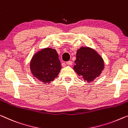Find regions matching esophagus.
I'll use <instances>...</instances> for the list:
<instances>
[{"label": "esophagus", "mask_w": 128, "mask_h": 128, "mask_svg": "<svg viewBox=\"0 0 128 128\" xmlns=\"http://www.w3.org/2000/svg\"><path fill=\"white\" fill-rule=\"evenodd\" d=\"M72 61H68L66 62V64H68V65L71 66V65H72Z\"/></svg>", "instance_id": "34e87169"}]
</instances>
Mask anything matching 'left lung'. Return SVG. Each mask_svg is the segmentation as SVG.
<instances>
[{
    "mask_svg": "<svg viewBox=\"0 0 128 128\" xmlns=\"http://www.w3.org/2000/svg\"><path fill=\"white\" fill-rule=\"evenodd\" d=\"M73 70L87 83L93 82L104 69L102 56L89 47H81L76 51Z\"/></svg>",
    "mask_w": 128,
    "mask_h": 128,
    "instance_id": "left-lung-1",
    "label": "left lung"
}]
</instances>
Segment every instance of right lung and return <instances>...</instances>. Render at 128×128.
Masks as SVG:
<instances>
[{"label":"right lung","mask_w":128,"mask_h":128,"mask_svg":"<svg viewBox=\"0 0 128 128\" xmlns=\"http://www.w3.org/2000/svg\"><path fill=\"white\" fill-rule=\"evenodd\" d=\"M56 49L46 48L33 55L30 63L31 73L44 84L50 83L58 76L62 66Z\"/></svg>","instance_id":"obj_1"}]
</instances>
